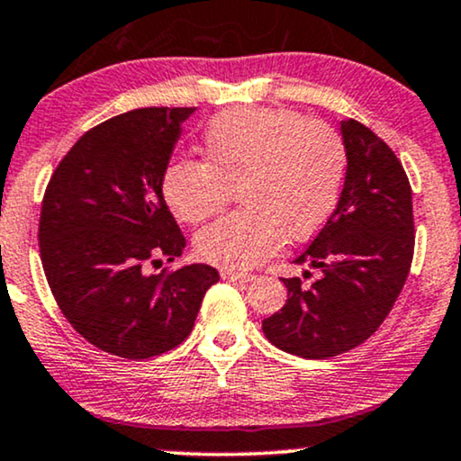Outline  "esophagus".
I'll return each mask as SVG.
<instances>
[{
  "label": "esophagus",
  "mask_w": 461,
  "mask_h": 461,
  "mask_svg": "<svg viewBox=\"0 0 461 461\" xmlns=\"http://www.w3.org/2000/svg\"><path fill=\"white\" fill-rule=\"evenodd\" d=\"M221 276L227 281H242V284H247V281L253 279L251 273H242V270H234V268L221 270Z\"/></svg>",
  "instance_id": "34e87169"
}]
</instances>
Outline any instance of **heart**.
Returning <instances> with one entry per match:
<instances>
[{"instance_id":"obj_1","label":"heart","mask_w":461,"mask_h":461,"mask_svg":"<svg viewBox=\"0 0 461 461\" xmlns=\"http://www.w3.org/2000/svg\"><path fill=\"white\" fill-rule=\"evenodd\" d=\"M203 163L174 160L160 191L177 219L202 223L238 185L240 210L208 225L195 251L210 264L251 268L285 240H307L330 219L348 176L332 126L284 107H234L203 126Z\"/></svg>"}]
</instances>
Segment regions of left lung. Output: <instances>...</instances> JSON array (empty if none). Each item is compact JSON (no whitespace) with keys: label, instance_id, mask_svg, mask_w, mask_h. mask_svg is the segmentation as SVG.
<instances>
[{"label":"left lung","instance_id":"left-lung-1","mask_svg":"<svg viewBox=\"0 0 461 461\" xmlns=\"http://www.w3.org/2000/svg\"><path fill=\"white\" fill-rule=\"evenodd\" d=\"M348 176L339 206L296 264L321 276L284 279L287 301L262 321L273 346L330 358L369 339L395 304L414 255L412 188L395 152L357 120L341 122Z\"/></svg>","mask_w":461,"mask_h":461}]
</instances>
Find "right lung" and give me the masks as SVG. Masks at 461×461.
<instances>
[{"mask_svg": "<svg viewBox=\"0 0 461 461\" xmlns=\"http://www.w3.org/2000/svg\"><path fill=\"white\" fill-rule=\"evenodd\" d=\"M193 107H146L94 126L68 149L42 197L41 259L55 303L86 341L120 358H152L193 330L208 264L163 268L186 240L160 177Z\"/></svg>", "mask_w": 461, "mask_h": 461, "instance_id": "right-lung-1", "label": "right lung"}]
</instances>
